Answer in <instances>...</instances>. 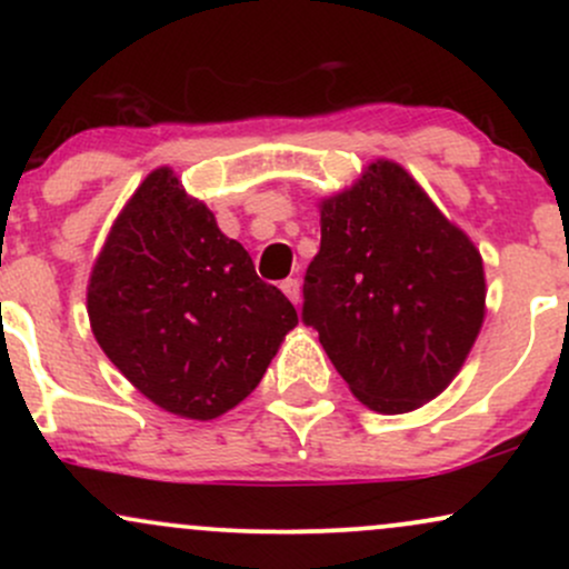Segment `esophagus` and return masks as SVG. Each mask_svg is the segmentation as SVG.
Here are the masks:
<instances>
[{"mask_svg":"<svg viewBox=\"0 0 569 569\" xmlns=\"http://www.w3.org/2000/svg\"><path fill=\"white\" fill-rule=\"evenodd\" d=\"M280 289H283V293L291 299L293 305H299V293H302V289H299V280L297 278H286L283 283H280Z\"/></svg>","mask_w":569,"mask_h":569,"instance_id":"obj_1","label":"esophagus"}]
</instances>
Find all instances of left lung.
Here are the masks:
<instances>
[{"label": "left lung", "instance_id": "8db88e82", "mask_svg": "<svg viewBox=\"0 0 569 569\" xmlns=\"http://www.w3.org/2000/svg\"><path fill=\"white\" fill-rule=\"evenodd\" d=\"M302 323L352 396L401 415L452 382L485 321V267L468 234L390 160L321 206Z\"/></svg>", "mask_w": 569, "mask_h": 569}]
</instances>
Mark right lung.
I'll return each mask as SVG.
<instances>
[{"mask_svg": "<svg viewBox=\"0 0 569 569\" xmlns=\"http://www.w3.org/2000/svg\"><path fill=\"white\" fill-rule=\"evenodd\" d=\"M93 335L149 401L213 420L257 388L297 310L168 168L117 217L88 286Z\"/></svg>", "mask_w": 569, "mask_h": 569, "instance_id": "right-lung-1", "label": "right lung"}]
</instances>
